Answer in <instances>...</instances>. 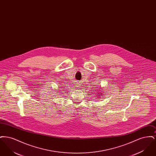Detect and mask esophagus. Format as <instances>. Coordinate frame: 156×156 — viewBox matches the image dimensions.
Instances as JSON below:
<instances>
[{
	"mask_svg": "<svg viewBox=\"0 0 156 156\" xmlns=\"http://www.w3.org/2000/svg\"><path fill=\"white\" fill-rule=\"evenodd\" d=\"M76 87H78V88H80V85H76Z\"/></svg>",
	"mask_w": 156,
	"mask_h": 156,
	"instance_id": "34e87169",
	"label": "esophagus"
}]
</instances>
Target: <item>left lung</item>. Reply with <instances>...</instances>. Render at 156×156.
Instances as JSON below:
<instances>
[{
	"mask_svg": "<svg viewBox=\"0 0 156 156\" xmlns=\"http://www.w3.org/2000/svg\"><path fill=\"white\" fill-rule=\"evenodd\" d=\"M95 91H96V90H95ZM99 95H101V94H99ZM100 97V96H99Z\"/></svg>",
	"mask_w": 156,
	"mask_h": 156,
	"instance_id": "1",
	"label": "left lung"
}]
</instances>
